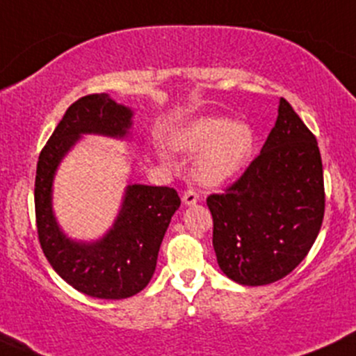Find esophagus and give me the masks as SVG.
Segmentation results:
<instances>
[{
	"label": "esophagus",
	"instance_id": "esophagus-1",
	"mask_svg": "<svg viewBox=\"0 0 356 356\" xmlns=\"http://www.w3.org/2000/svg\"><path fill=\"white\" fill-rule=\"evenodd\" d=\"M200 200V195L195 191V189H188V191L182 195V201H184V204H188V207H191V204H196Z\"/></svg>",
	"mask_w": 356,
	"mask_h": 356
}]
</instances>
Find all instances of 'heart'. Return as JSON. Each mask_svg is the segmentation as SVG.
Instances as JSON below:
<instances>
[{
	"instance_id": "b5f03b06",
	"label": "heart",
	"mask_w": 356,
	"mask_h": 356,
	"mask_svg": "<svg viewBox=\"0 0 356 356\" xmlns=\"http://www.w3.org/2000/svg\"><path fill=\"white\" fill-rule=\"evenodd\" d=\"M172 146L186 153H198L193 175L201 184L217 186L238 174L250 160L254 134L243 122L201 117L184 125L172 138Z\"/></svg>"
}]
</instances>
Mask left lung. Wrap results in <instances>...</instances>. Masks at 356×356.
<instances>
[{"label": "left lung", "instance_id": "8db88e82", "mask_svg": "<svg viewBox=\"0 0 356 356\" xmlns=\"http://www.w3.org/2000/svg\"><path fill=\"white\" fill-rule=\"evenodd\" d=\"M207 204L218 267L234 282L270 284L307 257L324 220V170L317 139L284 98L260 155Z\"/></svg>", "mask_w": 356, "mask_h": 356}]
</instances>
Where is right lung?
<instances>
[{"label": "right lung", "instance_id": "add662e5", "mask_svg": "<svg viewBox=\"0 0 356 356\" xmlns=\"http://www.w3.org/2000/svg\"><path fill=\"white\" fill-rule=\"evenodd\" d=\"M131 125L129 106L118 105L105 92L82 96L68 106L41 149L35 170V225L42 253L72 288L103 300L134 296L148 286L165 231L181 198L167 186L129 184L113 227L98 241L79 243L68 239L56 224L51 207L53 177L82 134L125 138Z\"/></svg>", "mask_w": 356, "mask_h": 356}]
</instances>
